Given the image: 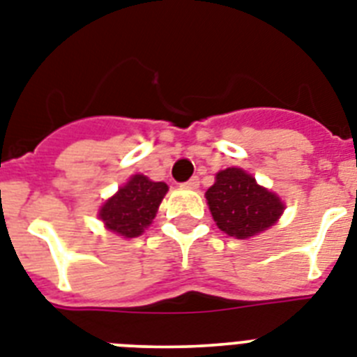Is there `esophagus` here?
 Listing matches in <instances>:
<instances>
[{
    "label": "esophagus",
    "instance_id": "obj_1",
    "mask_svg": "<svg viewBox=\"0 0 357 357\" xmlns=\"http://www.w3.org/2000/svg\"><path fill=\"white\" fill-rule=\"evenodd\" d=\"M185 187H187V188H197V187H199V178H197V176L190 178L187 183H185Z\"/></svg>",
    "mask_w": 357,
    "mask_h": 357
}]
</instances>
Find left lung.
<instances>
[{"instance_id":"8db88e82","label":"left lung","mask_w":357,"mask_h":357,"mask_svg":"<svg viewBox=\"0 0 357 357\" xmlns=\"http://www.w3.org/2000/svg\"><path fill=\"white\" fill-rule=\"evenodd\" d=\"M205 197L218 229L236 239H248L271 229L285 211L278 194L257 185L252 174L238 167L215 174Z\"/></svg>"}]
</instances>
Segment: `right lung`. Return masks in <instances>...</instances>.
Here are the masks:
<instances>
[{
	"label": "right lung",
	"mask_w": 357,
	"mask_h": 357,
	"mask_svg": "<svg viewBox=\"0 0 357 357\" xmlns=\"http://www.w3.org/2000/svg\"><path fill=\"white\" fill-rule=\"evenodd\" d=\"M167 190L169 187L163 181H152L143 174H134L103 203L98 215L114 234L137 238L151 227Z\"/></svg>",
	"instance_id": "1"
}]
</instances>
